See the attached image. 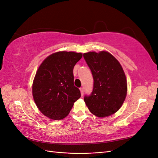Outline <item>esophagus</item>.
I'll list each match as a JSON object with an SVG mask.
<instances>
[{"label":"esophagus","mask_w":158,"mask_h":158,"mask_svg":"<svg viewBox=\"0 0 158 158\" xmlns=\"http://www.w3.org/2000/svg\"><path fill=\"white\" fill-rule=\"evenodd\" d=\"M80 92H81V95H82V96L84 95V88H80Z\"/></svg>","instance_id":"1"}]
</instances>
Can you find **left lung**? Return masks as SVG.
I'll list each match as a JSON object with an SVG mask.
<instances>
[{
  "instance_id": "obj_1",
  "label": "left lung",
  "mask_w": 158,
  "mask_h": 158,
  "mask_svg": "<svg viewBox=\"0 0 158 158\" xmlns=\"http://www.w3.org/2000/svg\"><path fill=\"white\" fill-rule=\"evenodd\" d=\"M83 56L94 78L92 94L84 96L85 105L95 116L111 115L121 108L127 96V82L122 66L107 51L88 52Z\"/></svg>"
}]
</instances>
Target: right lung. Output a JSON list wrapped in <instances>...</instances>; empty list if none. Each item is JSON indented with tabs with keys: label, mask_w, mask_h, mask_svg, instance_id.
<instances>
[{
	"label": "right lung",
	"mask_w": 158,
	"mask_h": 158,
	"mask_svg": "<svg viewBox=\"0 0 158 158\" xmlns=\"http://www.w3.org/2000/svg\"><path fill=\"white\" fill-rule=\"evenodd\" d=\"M82 57L81 52L59 51L47 57L40 66L32 94L45 116L53 120L63 119L81 97L80 89L74 85L73 69Z\"/></svg>",
	"instance_id": "add662e5"
}]
</instances>
